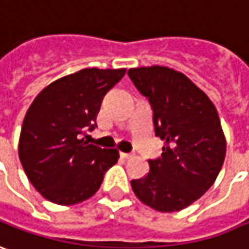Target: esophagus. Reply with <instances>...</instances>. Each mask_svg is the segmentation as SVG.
<instances>
[{"label": "esophagus", "mask_w": 249, "mask_h": 249, "mask_svg": "<svg viewBox=\"0 0 249 249\" xmlns=\"http://www.w3.org/2000/svg\"><path fill=\"white\" fill-rule=\"evenodd\" d=\"M121 158H123V159H130V158H133V155L131 153H126V152H121Z\"/></svg>", "instance_id": "obj_1"}]
</instances>
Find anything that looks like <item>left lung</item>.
Listing matches in <instances>:
<instances>
[{
  "label": "left lung",
  "mask_w": 249,
  "mask_h": 249,
  "mask_svg": "<svg viewBox=\"0 0 249 249\" xmlns=\"http://www.w3.org/2000/svg\"><path fill=\"white\" fill-rule=\"evenodd\" d=\"M128 76L148 97L161 158L131 181L140 201L159 213L189 207L215 182L226 155V138L214 103L182 72L164 66L130 68Z\"/></svg>",
  "instance_id": "obj_1"
}]
</instances>
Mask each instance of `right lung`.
Wrapping results in <instances>:
<instances>
[{
  "label": "right lung",
  "instance_id": "obj_1",
  "mask_svg": "<svg viewBox=\"0 0 249 249\" xmlns=\"http://www.w3.org/2000/svg\"><path fill=\"white\" fill-rule=\"evenodd\" d=\"M126 68H83L52 82L34 98L24 116L19 159L28 181L46 200L74 206L90 198L119 151L88 144L81 134L94 127L104 96Z\"/></svg>",
  "mask_w": 249,
  "mask_h": 249
}]
</instances>
